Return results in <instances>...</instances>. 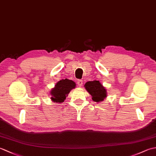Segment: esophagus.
Returning <instances> with one entry per match:
<instances>
[{
	"label": "esophagus",
	"mask_w": 156,
	"mask_h": 156,
	"mask_svg": "<svg viewBox=\"0 0 156 156\" xmlns=\"http://www.w3.org/2000/svg\"><path fill=\"white\" fill-rule=\"evenodd\" d=\"M77 84L78 85V87H82V84H83V80H78L77 81Z\"/></svg>",
	"instance_id": "34e87169"
}]
</instances>
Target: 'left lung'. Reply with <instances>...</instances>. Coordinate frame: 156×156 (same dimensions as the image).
I'll return each mask as SVG.
<instances>
[{
  "mask_svg": "<svg viewBox=\"0 0 156 156\" xmlns=\"http://www.w3.org/2000/svg\"><path fill=\"white\" fill-rule=\"evenodd\" d=\"M84 87L94 102H102L107 97V90L98 80L87 82L84 84Z\"/></svg>",
  "mask_w": 156,
  "mask_h": 156,
  "instance_id": "1",
  "label": "left lung"
}]
</instances>
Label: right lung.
<instances>
[{
	"instance_id": "right-lung-1",
	"label": "right lung",
	"mask_w": 156,
	"mask_h": 156,
	"mask_svg": "<svg viewBox=\"0 0 156 156\" xmlns=\"http://www.w3.org/2000/svg\"><path fill=\"white\" fill-rule=\"evenodd\" d=\"M76 87V83L68 79H63L58 82L55 85V87L51 89L50 94L51 99L55 102H64L66 97H68L69 92Z\"/></svg>"
}]
</instances>
